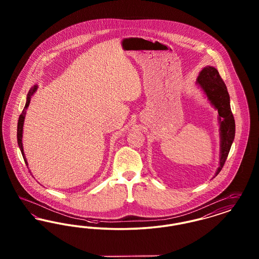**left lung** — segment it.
Here are the masks:
<instances>
[{"mask_svg":"<svg viewBox=\"0 0 259 259\" xmlns=\"http://www.w3.org/2000/svg\"><path fill=\"white\" fill-rule=\"evenodd\" d=\"M197 83L206 93L209 102L219 111L221 124V157L215 176L222 171L235 138V120L230 108V97L218 70L206 67L199 74Z\"/></svg>","mask_w":259,"mask_h":259,"instance_id":"obj_1","label":"left lung"}]
</instances>
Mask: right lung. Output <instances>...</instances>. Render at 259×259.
<instances>
[{
	"label": "right lung",
	"instance_id": "add662e5",
	"mask_svg": "<svg viewBox=\"0 0 259 259\" xmlns=\"http://www.w3.org/2000/svg\"><path fill=\"white\" fill-rule=\"evenodd\" d=\"M37 87H34L28 93V96H27V101H26V105H25L24 109L21 112V114L19 115V118H18V123H17V142H18V146L19 148L21 150V153H22V156H23V159H24L26 165L28 166L27 164V160L25 158L24 150H23V146H22V131H23V124H24V118L25 113H26V109L28 108L29 104H30V101H31V96L36 92Z\"/></svg>",
	"mask_w": 259,
	"mask_h": 259
}]
</instances>
